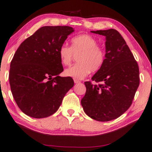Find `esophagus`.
Wrapping results in <instances>:
<instances>
[{
	"mask_svg": "<svg viewBox=\"0 0 152 152\" xmlns=\"http://www.w3.org/2000/svg\"><path fill=\"white\" fill-rule=\"evenodd\" d=\"M80 81V80H77V79H74V83H75V84H77V83H79Z\"/></svg>",
	"mask_w": 152,
	"mask_h": 152,
	"instance_id": "34e87169",
	"label": "esophagus"
}]
</instances>
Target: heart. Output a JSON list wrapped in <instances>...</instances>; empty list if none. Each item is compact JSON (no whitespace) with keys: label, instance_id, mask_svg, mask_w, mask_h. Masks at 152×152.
Here are the masks:
<instances>
[{"label":"heart","instance_id":"heart-1","mask_svg":"<svg viewBox=\"0 0 152 152\" xmlns=\"http://www.w3.org/2000/svg\"><path fill=\"white\" fill-rule=\"evenodd\" d=\"M78 64L65 70L64 75L75 79H83L90 73L100 70L105 61V52L98 46L94 37L88 34L75 37L72 40L71 47L61 45L58 50V57L61 64L69 66L72 62L73 54L78 55Z\"/></svg>","mask_w":152,"mask_h":152}]
</instances>
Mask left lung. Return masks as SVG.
Instances as JSON below:
<instances>
[{"label":"left lung","mask_w":152,"mask_h":152,"mask_svg":"<svg viewBox=\"0 0 152 152\" xmlns=\"http://www.w3.org/2000/svg\"><path fill=\"white\" fill-rule=\"evenodd\" d=\"M106 37V58L92 77L98 85L85 82L86 91L81 100L85 113L98 121L117 119L131 106L140 84L139 68L134 56L117 30L91 31Z\"/></svg>","instance_id":"1"}]
</instances>
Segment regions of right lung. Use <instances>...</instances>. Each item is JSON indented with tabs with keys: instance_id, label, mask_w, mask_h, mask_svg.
Listing matches in <instances>:
<instances>
[{
	"instance_id": "obj_1",
	"label": "right lung",
	"mask_w": 152,
	"mask_h": 152,
	"mask_svg": "<svg viewBox=\"0 0 152 152\" xmlns=\"http://www.w3.org/2000/svg\"><path fill=\"white\" fill-rule=\"evenodd\" d=\"M74 31L69 26H45L26 39L10 63L9 81L18 106L27 115L45 118L54 114L74 85L64 71L58 50Z\"/></svg>"
}]
</instances>
